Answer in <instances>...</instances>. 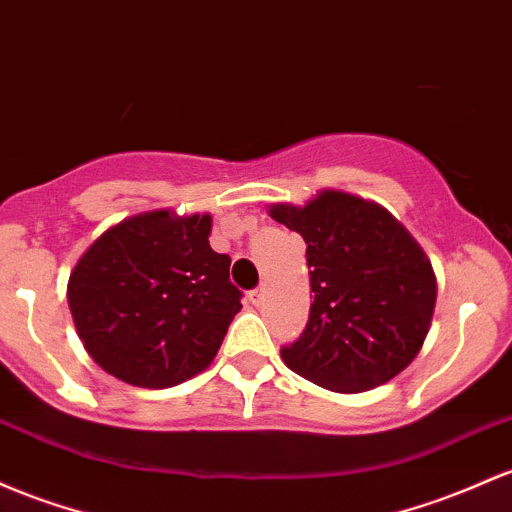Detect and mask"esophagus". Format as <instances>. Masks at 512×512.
Wrapping results in <instances>:
<instances>
[{"label": "esophagus", "instance_id": "obj_1", "mask_svg": "<svg viewBox=\"0 0 512 512\" xmlns=\"http://www.w3.org/2000/svg\"><path fill=\"white\" fill-rule=\"evenodd\" d=\"M262 299H265V286H257V289L250 291V301L255 303V306H260Z\"/></svg>", "mask_w": 512, "mask_h": 512}]
</instances>
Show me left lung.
<instances>
[{
	"label": "left lung",
	"instance_id": "1",
	"mask_svg": "<svg viewBox=\"0 0 512 512\" xmlns=\"http://www.w3.org/2000/svg\"><path fill=\"white\" fill-rule=\"evenodd\" d=\"M269 216L306 240L313 303L282 359L338 393L386 384L418 357L432 323L437 279L418 240L376 201L323 189Z\"/></svg>",
	"mask_w": 512,
	"mask_h": 512
}]
</instances>
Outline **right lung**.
<instances>
[{
	"label": "right lung",
	"mask_w": 512,
	"mask_h": 512,
	"mask_svg": "<svg viewBox=\"0 0 512 512\" xmlns=\"http://www.w3.org/2000/svg\"><path fill=\"white\" fill-rule=\"evenodd\" d=\"M209 235L211 213L157 209L123 218L82 252L67 303L84 350L106 374L170 389L213 362L243 294Z\"/></svg>",
	"instance_id": "right-lung-1"
}]
</instances>
